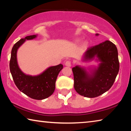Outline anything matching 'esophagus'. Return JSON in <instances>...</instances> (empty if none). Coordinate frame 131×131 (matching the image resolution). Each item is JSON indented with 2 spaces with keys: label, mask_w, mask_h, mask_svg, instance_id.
I'll use <instances>...</instances> for the list:
<instances>
[{
  "label": "esophagus",
  "mask_w": 131,
  "mask_h": 131,
  "mask_svg": "<svg viewBox=\"0 0 131 131\" xmlns=\"http://www.w3.org/2000/svg\"><path fill=\"white\" fill-rule=\"evenodd\" d=\"M65 65L66 66H68V67H70L71 65H71V62L69 61H66L65 63Z\"/></svg>",
  "instance_id": "obj_1"
}]
</instances>
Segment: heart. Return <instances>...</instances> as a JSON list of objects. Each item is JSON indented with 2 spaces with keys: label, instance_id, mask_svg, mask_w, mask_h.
I'll list each match as a JSON object with an SVG mask.
<instances>
[{
  "label": "heart",
  "instance_id": "1",
  "mask_svg": "<svg viewBox=\"0 0 131 131\" xmlns=\"http://www.w3.org/2000/svg\"><path fill=\"white\" fill-rule=\"evenodd\" d=\"M87 44H88V43H87V42H84V44H83V45L84 46H87Z\"/></svg>",
  "mask_w": 131,
  "mask_h": 131
}]
</instances>
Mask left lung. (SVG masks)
I'll return each instance as SVG.
<instances>
[{
	"mask_svg": "<svg viewBox=\"0 0 131 131\" xmlns=\"http://www.w3.org/2000/svg\"><path fill=\"white\" fill-rule=\"evenodd\" d=\"M96 36L99 34L95 35ZM95 60L97 66L86 69L76 65L72 68L74 88L81 96L95 97L103 94L113 84L119 71L118 51L112 42L106 40L88 48L82 58L83 62Z\"/></svg>",
	"mask_w": 131,
	"mask_h": 131,
	"instance_id": "1",
	"label": "left lung"
}]
</instances>
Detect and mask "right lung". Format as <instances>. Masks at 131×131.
<instances>
[{"mask_svg":"<svg viewBox=\"0 0 131 131\" xmlns=\"http://www.w3.org/2000/svg\"><path fill=\"white\" fill-rule=\"evenodd\" d=\"M37 37V35L26 36L14 44L11 53L10 70L15 84L19 91L31 98L42 100L47 98L54 92L55 82L63 65L59 64L50 66L40 74L35 76L26 74L21 70L17 61L18 50L26 40L35 39Z\"/></svg>","mask_w":131,"mask_h":131,"instance_id":"obj_1","label":"right lung"}]
</instances>
